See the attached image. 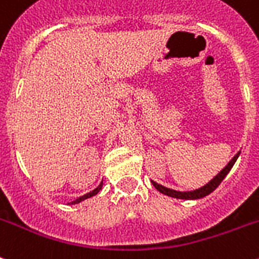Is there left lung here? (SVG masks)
<instances>
[{"label":"left lung","instance_id":"left-lung-1","mask_svg":"<svg viewBox=\"0 0 259 259\" xmlns=\"http://www.w3.org/2000/svg\"><path fill=\"white\" fill-rule=\"evenodd\" d=\"M239 153H241V151H238V153H237V154L233 157L232 161H230L228 165L225 166L224 169L221 170L220 173H218L217 176L213 178V180L210 181V182H207L205 186H202V188H199V189H195V190L178 191V190H173V189L165 188V186L157 184V182H154V181H151V184H153V186H154V188L157 189L159 193H162V194H165V195H169V197H173V198H178V199H199V198H203V197H206V195H209L210 193H213V191L218 188V185H220L221 182L224 181V178L228 176V173L230 171V170H232L233 165L235 163L237 158L239 157Z\"/></svg>","mask_w":259,"mask_h":259}]
</instances>
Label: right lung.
<instances>
[{
	"mask_svg": "<svg viewBox=\"0 0 259 259\" xmlns=\"http://www.w3.org/2000/svg\"><path fill=\"white\" fill-rule=\"evenodd\" d=\"M101 189H102V182H101V184L98 185V186H97V188L94 189L93 191H90V193H88V194L82 195V197H79V198H77V199H75V201H73V202H70V203H71V205H75V203H79V202H81V201H83V199L90 198V197H93V195H96L97 193H98V191L101 190Z\"/></svg>",
	"mask_w": 259,
	"mask_h": 259,
	"instance_id": "right-lung-1",
	"label": "right lung"
}]
</instances>
